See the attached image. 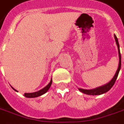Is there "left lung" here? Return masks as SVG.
<instances>
[{
    "label": "left lung",
    "mask_w": 124,
    "mask_h": 124,
    "mask_svg": "<svg viewBox=\"0 0 124 124\" xmlns=\"http://www.w3.org/2000/svg\"><path fill=\"white\" fill-rule=\"evenodd\" d=\"M114 38H115V39H116V42L117 46V48H118V54H119V66H118V68H117V70L116 74L114 75L113 78L110 80V82H109L108 83H107L106 85H104L103 86H99V87H97V88H95V89H79L78 88V90L80 91V92L83 93L85 94H86V95H101V94H103L107 92L108 91H109L111 87L113 86L114 83L116 80L117 78V76H118V74H119V70H120V68H121V64H122V62H121V54H120V50H119V42H118V39L117 38L116 35H114Z\"/></svg>",
    "instance_id": "1"
}]
</instances>
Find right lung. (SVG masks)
<instances>
[{
    "instance_id": "right-lung-1",
    "label": "right lung",
    "mask_w": 124,
    "mask_h": 124,
    "mask_svg": "<svg viewBox=\"0 0 124 124\" xmlns=\"http://www.w3.org/2000/svg\"><path fill=\"white\" fill-rule=\"evenodd\" d=\"M52 80L51 79L50 80V83L47 85V86H45L44 89H41V90H39V91H38L37 92H34V93H25L24 94V96L25 97H27V98H34V97H38L39 96H41V95H44L47 92V91L49 90L50 89V87L51 86V85H52ZM12 87V86H11ZM13 88V87H12ZM13 90H15V91H17L16 89H15L14 88H13ZM18 92V91H17Z\"/></svg>"
}]
</instances>
